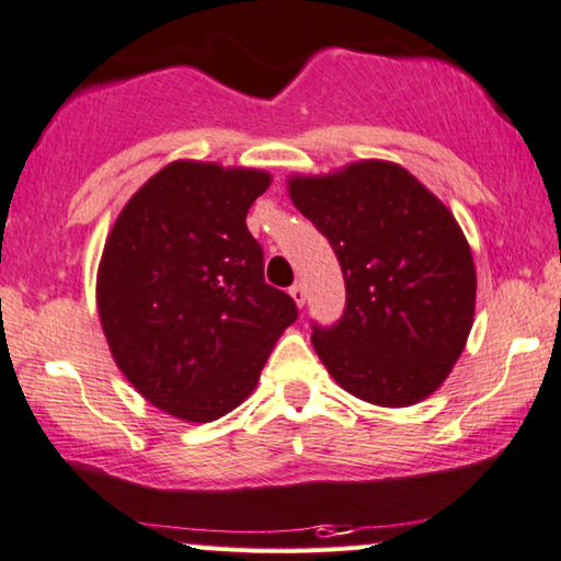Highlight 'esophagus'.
<instances>
[{"label": "esophagus", "mask_w": 561, "mask_h": 561, "mask_svg": "<svg viewBox=\"0 0 561 561\" xmlns=\"http://www.w3.org/2000/svg\"><path fill=\"white\" fill-rule=\"evenodd\" d=\"M289 295H293V300L297 302V308H302V305H305V287L302 285H293V287H289Z\"/></svg>", "instance_id": "esophagus-1"}]
</instances>
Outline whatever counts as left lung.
<instances>
[{"mask_svg":"<svg viewBox=\"0 0 561 561\" xmlns=\"http://www.w3.org/2000/svg\"><path fill=\"white\" fill-rule=\"evenodd\" d=\"M289 197L328 238L346 282L343 316L312 323V346L331 377L385 408L436 392L474 318V261L454 215L387 161L293 176Z\"/></svg>","mask_w":561,"mask_h":561,"instance_id":"left-lung-1","label":"left lung"}]
</instances>
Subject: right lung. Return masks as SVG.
Wrapping results in <instances>:
<instances>
[{
  "mask_svg": "<svg viewBox=\"0 0 561 561\" xmlns=\"http://www.w3.org/2000/svg\"><path fill=\"white\" fill-rule=\"evenodd\" d=\"M272 179L174 161L123 207L104 243L96 308L128 382L156 408L210 423L253 392L293 297L264 282L245 213Z\"/></svg>",
  "mask_w": 561,
  "mask_h": 561,
  "instance_id": "1",
  "label": "right lung"
}]
</instances>
